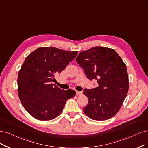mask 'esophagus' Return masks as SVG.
<instances>
[{"mask_svg": "<svg viewBox=\"0 0 148 148\" xmlns=\"http://www.w3.org/2000/svg\"><path fill=\"white\" fill-rule=\"evenodd\" d=\"M82 94V92L81 91H76V95H81Z\"/></svg>", "mask_w": 148, "mask_h": 148, "instance_id": "1", "label": "esophagus"}]
</instances>
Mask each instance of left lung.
<instances>
[{
    "mask_svg": "<svg viewBox=\"0 0 148 148\" xmlns=\"http://www.w3.org/2000/svg\"><path fill=\"white\" fill-rule=\"evenodd\" d=\"M76 62L89 80H96L98 86L84 90L88 103L84 113L92 119L103 121L114 116L127 96L129 78L123 60L113 49L94 47L81 52Z\"/></svg>",
    "mask_w": 148,
    "mask_h": 148,
    "instance_id": "1",
    "label": "left lung"
}]
</instances>
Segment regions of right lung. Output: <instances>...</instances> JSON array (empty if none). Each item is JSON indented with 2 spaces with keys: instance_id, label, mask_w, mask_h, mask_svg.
<instances>
[{
  "instance_id": "add662e5",
  "label": "right lung",
  "mask_w": 148,
  "mask_h": 148,
  "mask_svg": "<svg viewBox=\"0 0 148 148\" xmlns=\"http://www.w3.org/2000/svg\"><path fill=\"white\" fill-rule=\"evenodd\" d=\"M77 51L53 47L36 49L27 56L19 71L18 92L25 110L34 118L48 121L61 113L65 103L76 92L63 90L52 82L75 58Z\"/></svg>"
}]
</instances>
